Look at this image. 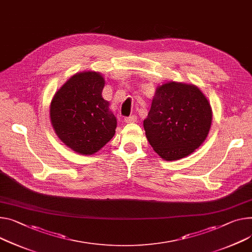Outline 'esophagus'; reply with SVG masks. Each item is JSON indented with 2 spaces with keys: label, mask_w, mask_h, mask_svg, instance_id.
<instances>
[{
  "label": "esophagus",
  "mask_w": 252,
  "mask_h": 252,
  "mask_svg": "<svg viewBox=\"0 0 252 252\" xmlns=\"http://www.w3.org/2000/svg\"><path fill=\"white\" fill-rule=\"evenodd\" d=\"M136 120H137V117L135 115L129 116V117L125 118V122L126 123H134V122H136Z\"/></svg>",
  "instance_id": "1"
}]
</instances>
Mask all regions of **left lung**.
Here are the masks:
<instances>
[{
	"label": "left lung",
	"instance_id": "left-lung-1",
	"mask_svg": "<svg viewBox=\"0 0 252 252\" xmlns=\"http://www.w3.org/2000/svg\"><path fill=\"white\" fill-rule=\"evenodd\" d=\"M212 117L210 102L197 86L170 81L157 88L143 126L153 150L164 160H178L203 144Z\"/></svg>",
	"mask_w": 252,
	"mask_h": 252
}]
</instances>
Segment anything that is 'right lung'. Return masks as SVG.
Instances as JSON below:
<instances>
[{"instance_id": "1", "label": "right lung", "mask_w": 252, "mask_h": 252, "mask_svg": "<svg viewBox=\"0 0 252 252\" xmlns=\"http://www.w3.org/2000/svg\"><path fill=\"white\" fill-rule=\"evenodd\" d=\"M105 79L94 70L73 74L50 103V121L63 143L76 153L92 156L115 135L117 119L102 96Z\"/></svg>"}]
</instances>
